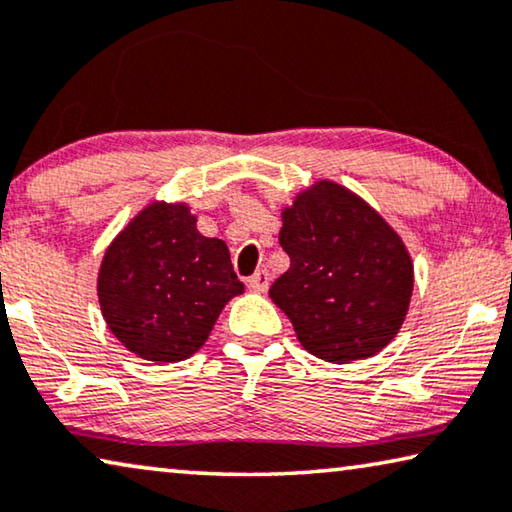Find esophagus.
Masks as SVG:
<instances>
[{"label": "esophagus", "mask_w": 512, "mask_h": 512, "mask_svg": "<svg viewBox=\"0 0 512 512\" xmlns=\"http://www.w3.org/2000/svg\"><path fill=\"white\" fill-rule=\"evenodd\" d=\"M249 286L254 288V291H258V293H265L268 291V286H270V274H268V270H256L254 274H251L249 277Z\"/></svg>", "instance_id": "esophagus-1"}]
</instances>
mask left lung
Segmentation results:
<instances>
[{
	"label": "left lung",
	"mask_w": 512,
	"mask_h": 512,
	"mask_svg": "<svg viewBox=\"0 0 512 512\" xmlns=\"http://www.w3.org/2000/svg\"><path fill=\"white\" fill-rule=\"evenodd\" d=\"M279 244L291 268L270 298L295 335L325 362L372 358L402 328L413 263L399 235L362 198L318 182L281 214Z\"/></svg>",
	"instance_id": "left-lung-1"
}]
</instances>
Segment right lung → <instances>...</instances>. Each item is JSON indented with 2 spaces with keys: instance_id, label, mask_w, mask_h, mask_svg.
<instances>
[{
  "instance_id": "right-lung-1",
  "label": "right lung",
  "mask_w": 512,
  "mask_h": 512,
  "mask_svg": "<svg viewBox=\"0 0 512 512\" xmlns=\"http://www.w3.org/2000/svg\"><path fill=\"white\" fill-rule=\"evenodd\" d=\"M242 291L226 242L198 233L187 205L145 207L110 244L99 270L108 328L152 362L194 355Z\"/></svg>"
}]
</instances>
